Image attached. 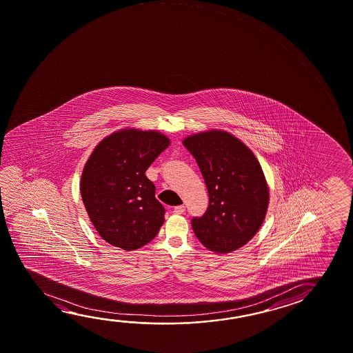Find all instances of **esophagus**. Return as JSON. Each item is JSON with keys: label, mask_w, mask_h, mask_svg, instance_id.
Instances as JSON below:
<instances>
[{"label": "esophagus", "mask_w": 353, "mask_h": 353, "mask_svg": "<svg viewBox=\"0 0 353 353\" xmlns=\"http://www.w3.org/2000/svg\"><path fill=\"white\" fill-rule=\"evenodd\" d=\"M185 210V205H177V207H174V214H182Z\"/></svg>", "instance_id": "34e87169"}]
</instances>
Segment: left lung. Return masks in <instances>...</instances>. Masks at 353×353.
Wrapping results in <instances>:
<instances>
[{"label": "left lung", "mask_w": 353, "mask_h": 353, "mask_svg": "<svg viewBox=\"0 0 353 353\" xmlns=\"http://www.w3.org/2000/svg\"><path fill=\"white\" fill-rule=\"evenodd\" d=\"M196 159L208 190L209 205L192 219L196 239L216 254L243 248L266 216L270 191L260 162L228 132L209 130L183 140Z\"/></svg>", "instance_id": "1"}]
</instances>
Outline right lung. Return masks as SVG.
I'll return each mask as SVG.
<instances>
[{
  "label": "right lung",
  "mask_w": 353,
  "mask_h": 353,
  "mask_svg": "<svg viewBox=\"0 0 353 353\" xmlns=\"http://www.w3.org/2000/svg\"><path fill=\"white\" fill-rule=\"evenodd\" d=\"M170 145L154 130L123 129L99 143L83 168L82 202L104 241L125 251L157 236L165 208L145 171Z\"/></svg>",
  "instance_id": "add662e5"
}]
</instances>
